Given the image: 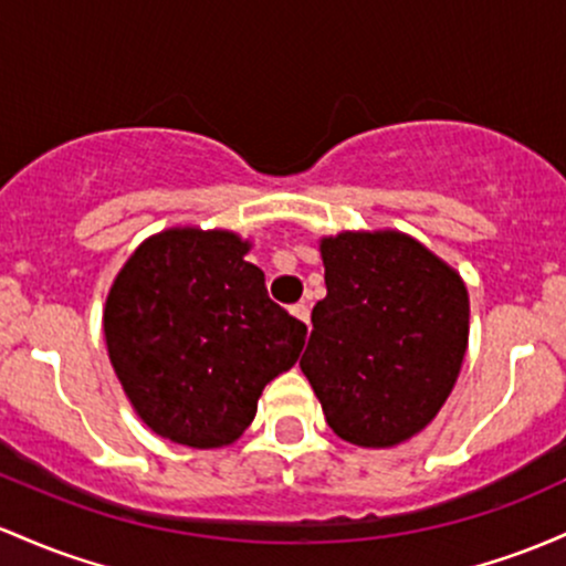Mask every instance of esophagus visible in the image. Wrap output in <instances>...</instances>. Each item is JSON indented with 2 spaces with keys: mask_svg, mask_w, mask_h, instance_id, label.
<instances>
[{
  "mask_svg": "<svg viewBox=\"0 0 566 566\" xmlns=\"http://www.w3.org/2000/svg\"><path fill=\"white\" fill-rule=\"evenodd\" d=\"M293 314L308 327V331H312V312H308L306 303H297V306H293Z\"/></svg>",
  "mask_w": 566,
  "mask_h": 566,
  "instance_id": "obj_1",
  "label": "esophagus"
}]
</instances>
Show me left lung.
<instances>
[{
  "instance_id": "1",
  "label": "left lung",
  "mask_w": 566,
  "mask_h": 566,
  "mask_svg": "<svg viewBox=\"0 0 566 566\" xmlns=\"http://www.w3.org/2000/svg\"><path fill=\"white\" fill-rule=\"evenodd\" d=\"M319 250L327 295L312 312L301 370L338 438L389 449L424 430L454 389L468 287L406 233L346 231Z\"/></svg>"
}]
</instances>
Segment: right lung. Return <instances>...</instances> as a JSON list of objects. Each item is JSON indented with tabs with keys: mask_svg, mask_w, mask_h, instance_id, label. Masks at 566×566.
<instances>
[{
	"mask_svg": "<svg viewBox=\"0 0 566 566\" xmlns=\"http://www.w3.org/2000/svg\"><path fill=\"white\" fill-rule=\"evenodd\" d=\"M231 231L169 228L142 241L104 306L109 363L147 427L220 449L252 424L265 384L290 370L306 325L269 297Z\"/></svg>",
	"mask_w": 566,
	"mask_h": 566,
	"instance_id": "add662e5",
	"label": "right lung"
}]
</instances>
